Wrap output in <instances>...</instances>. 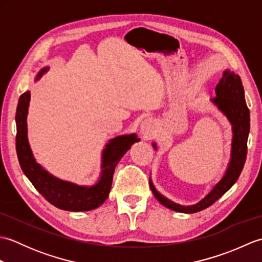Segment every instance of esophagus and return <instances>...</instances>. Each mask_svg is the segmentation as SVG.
<instances>
[{"label":"esophagus","instance_id":"esophagus-1","mask_svg":"<svg viewBox=\"0 0 262 262\" xmlns=\"http://www.w3.org/2000/svg\"><path fill=\"white\" fill-rule=\"evenodd\" d=\"M153 128L151 120H144L141 125V133L145 136H149L153 133Z\"/></svg>","mask_w":262,"mask_h":262}]
</instances>
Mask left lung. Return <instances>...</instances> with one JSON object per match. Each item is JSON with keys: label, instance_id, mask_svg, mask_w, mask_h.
<instances>
[{"label": "left lung", "instance_id": "8db88e82", "mask_svg": "<svg viewBox=\"0 0 262 262\" xmlns=\"http://www.w3.org/2000/svg\"><path fill=\"white\" fill-rule=\"evenodd\" d=\"M215 92L216 97L211 99V101L227 117V119L230 120L233 126L231 161L224 177L211 189L207 196L200 200L199 203L191 206H181L171 202L168 198L162 196L155 189L152 181L149 180V187H151L155 198L165 207L179 211V213H197V211L213 205L236 182L241 174L244 163H246L248 152L247 143L250 132V111L246 102V98H244V89L241 77L233 72L225 71L223 77L215 89ZM153 147L157 148V145L153 144Z\"/></svg>", "mask_w": 262, "mask_h": 262}]
</instances>
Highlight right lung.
Returning <instances> with one entry per match:
<instances>
[{
    "label": "right lung",
    "instance_id": "add662e5",
    "mask_svg": "<svg viewBox=\"0 0 262 262\" xmlns=\"http://www.w3.org/2000/svg\"><path fill=\"white\" fill-rule=\"evenodd\" d=\"M47 70L48 69L41 70L37 79ZM29 101L30 92L27 91L22 93L15 114V148L24 173L31 181L33 187L41 193V196L55 207L70 211L96 209L108 198L116 165L133 144L140 141V138H137L135 134L117 136L105 145L102 153L101 177L96 185L84 187L59 180L58 178L53 177L46 170H43L36 162L32 155L27 137V115Z\"/></svg>",
    "mask_w": 262,
    "mask_h": 262
}]
</instances>
